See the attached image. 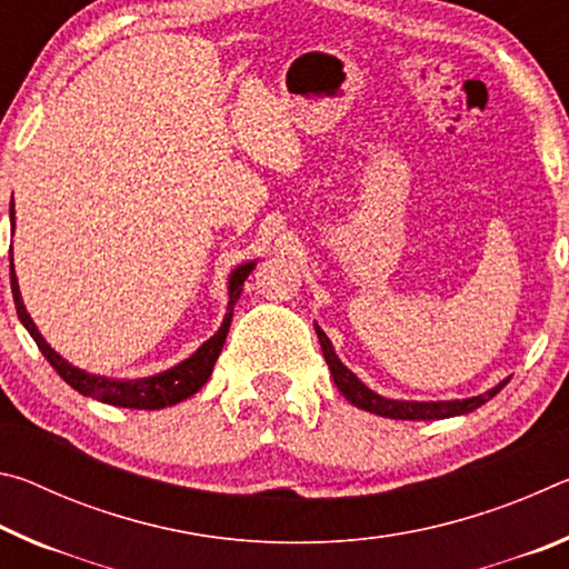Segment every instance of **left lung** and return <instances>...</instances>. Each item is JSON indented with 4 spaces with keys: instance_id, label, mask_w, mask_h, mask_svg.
Segmentation results:
<instances>
[{
    "instance_id": "obj_1",
    "label": "left lung",
    "mask_w": 569,
    "mask_h": 569,
    "mask_svg": "<svg viewBox=\"0 0 569 569\" xmlns=\"http://www.w3.org/2000/svg\"><path fill=\"white\" fill-rule=\"evenodd\" d=\"M316 333H319V341H321V351H323V359L329 363L331 369V377L333 383L339 387V391L343 393L346 399H349L353 407H359L363 411H371V413H379V417H387V419H409V421H427V419H449V417H459V413H469L479 409L481 403L489 401L505 389L502 381L499 387L489 389L487 393H479V397H471V399H455V401H397V399H387V397H379L377 391H371L369 387H363V383L356 379V373H351L346 366L339 361V356H336L333 346L329 341V336H326L319 326H316Z\"/></svg>"
}]
</instances>
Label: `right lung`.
Listing matches in <instances>:
<instances>
[{"label": "right lung", "instance_id": "add662e5", "mask_svg": "<svg viewBox=\"0 0 569 569\" xmlns=\"http://www.w3.org/2000/svg\"><path fill=\"white\" fill-rule=\"evenodd\" d=\"M9 218H12V228H14V203H12V208H9ZM253 268H256V263H243V266H238L233 273H230V278H228L230 301H228V313L223 319V326H220V329L210 336V339L190 356V359L180 361L178 366H172V369H168V371L156 373V377L118 381V379L94 377V373L77 369V366L64 361L62 356L42 339V333L37 331L34 321L30 319V313H27L22 296H19V283H17L14 263H12V248H9V271H12L9 273V281H12L17 316H19V321L24 323V329L30 331L34 343L40 346L44 359L50 361L52 369L60 373V377L70 383L74 391H80L82 397L98 399L102 403H112V407H122V409H166V407H172V403L192 397L198 389H203V383L210 379V373H213V366L218 361L220 351H223L226 336L230 329V319H233V306L240 298V291H243V281L248 278V273L253 271Z\"/></svg>", "mask_w": 569, "mask_h": 569}]
</instances>
